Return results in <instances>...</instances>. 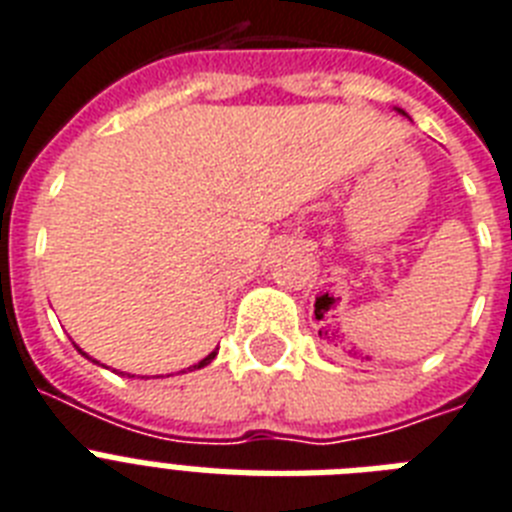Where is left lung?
<instances>
[{
  "instance_id": "obj_1",
  "label": "left lung",
  "mask_w": 512,
  "mask_h": 512,
  "mask_svg": "<svg viewBox=\"0 0 512 512\" xmlns=\"http://www.w3.org/2000/svg\"><path fill=\"white\" fill-rule=\"evenodd\" d=\"M400 112H402V110H400ZM402 115H405V112H402Z\"/></svg>"
}]
</instances>
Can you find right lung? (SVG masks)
I'll return each mask as SVG.
<instances>
[{"label":"right lung","instance_id":"right-lung-1","mask_svg":"<svg viewBox=\"0 0 512 512\" xmlns=\"http://www.w3.org/2000/svg\"><path fill=\"white\" fill-rule=\"evenodd\" d=\"M78 352H81V350H78ZM81 355H86V352H81ZM215 355H218V350H215V352H210V355H207V357H202V360H199L197 365H191V368H194V371H197V368H205V365H210V363H213V360H215ZM86 357H89V355H86ZM89 360H91V357H89ZM94 363H97V360H94Z\"/></svg>","mask_w":512,"mask_h":512}]
</instances>
